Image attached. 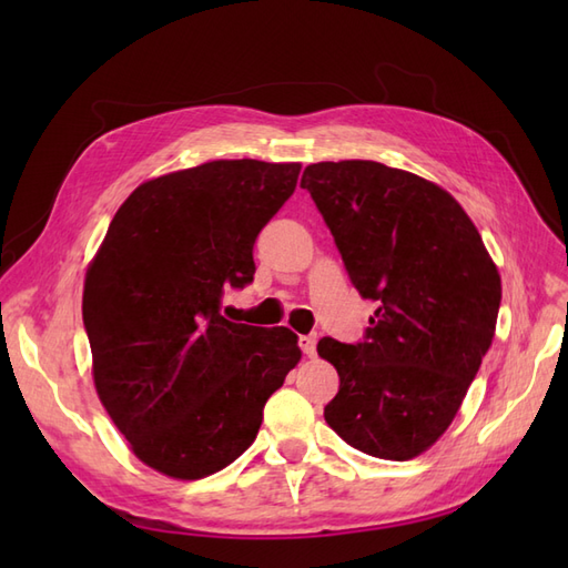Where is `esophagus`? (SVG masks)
<instances>
[{
  "mask_svg": "<svg viewBox=\"0 0 568 568\" xmlns=\"http://www.w3.org/2000/svg\"><path fill=\"white\" fill-rule=\"evenodd\" d=\"M298 346H301V351H303L307 357H313V355L317 353V336H315V334L301 336V338H298Z\"/></svg>",
  "mask_w": 568,
  "mask_h": 568,
  "instance_id": "34e87169",
  "label": "esophagus"
}]
</instances>
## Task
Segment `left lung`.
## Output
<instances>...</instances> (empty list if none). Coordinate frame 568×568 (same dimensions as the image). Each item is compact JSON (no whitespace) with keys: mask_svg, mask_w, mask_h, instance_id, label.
<instances>
[{"mask_svg":"<svg viewBox=\"0 0 568 568\" xmlns=\"http://www.w3.org/2000/svg\"><path fill=\"white\" fill-rule=\"evenodd\" d=\"M301 186L353 286L379 303L363 341L317 343L341 382L324 419L372 457H417L450 426L490 348L500 274L469 215L434 182L374 161H326L307 165Z\"/></svg>","mask_w":568,"mask_h":568,"instance_id":"1","label":"left lung"}]
</instances>
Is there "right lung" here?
Segmentation results:
<instances>
[{"instance_id":"obj_1","label":"right lung","mask_w":568,"mask_h":568,"mask_svg":"<svg viewBox=\"0 0 568 568\" xmlns=\"http://www.w3.org/2000/svg\"><path fill=\"white\" fill-rule=\"evenodd\" d=\"M298 163L211 161L140 184L84 277L94 386L132 453L165 476L225 469L298 365L286 326L222 317L253 282V244L298 182Z\"/></svg>"}]
</instances>
